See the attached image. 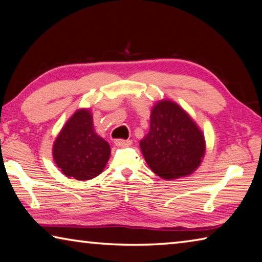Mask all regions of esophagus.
<instances>
[{
	"mask_svg": "<svg viewBox=\"0 0 262 262\" xmlns=\"http://www.w3.org/2000/svg\"><path fill=\"white\" fill-rule=\"evenodd\" d=\"M114 144L118 145V147H125V145H130L132 141L123 140V139H117V140H114Z\"/></svg>",
	"mask_w": 262,
	"mask_h": 262,
	"instance_id": "esophagus-1",
	"label": "esophagus"
}]
</instances>
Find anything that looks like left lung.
<instances>
[{
    "label": "left lung",
    "instance_id": "obj_1",
    "mask_svg": "<svg viewBox=\"0 0 262 262\" xmlns=\"http://www.w3.org/2000/svg\"><path fill=\"white\" fill-rule=\"evenodd\" d=\"M140 147L154 173L176 179L190 174L200 165L205 137L179 105L163 100L152 108L149 133Z\"/></svg>",
    "mask_w": 262,
    "mask_h": 262
}]
</instances>
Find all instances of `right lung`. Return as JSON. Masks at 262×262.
I'll return each mask as SVG.
<instances>
[{
  "label": "right lung",
  "instance_id": "1",
  "mask_svg": "<svg viewBox=\"0 0 262 262\" xmlns=\"http://www.w3.org/2000/svg\"><path fill=\"white\" fill-rule=\"evenodd\" d=\"M110 154V144L96 134L89 110H79L69 119L53 147L57 167L63 174L77 180H89L100 174Z\"/></svg>",
  "mask_w": 262,
  "mask_h": 262
}]
</instances>
